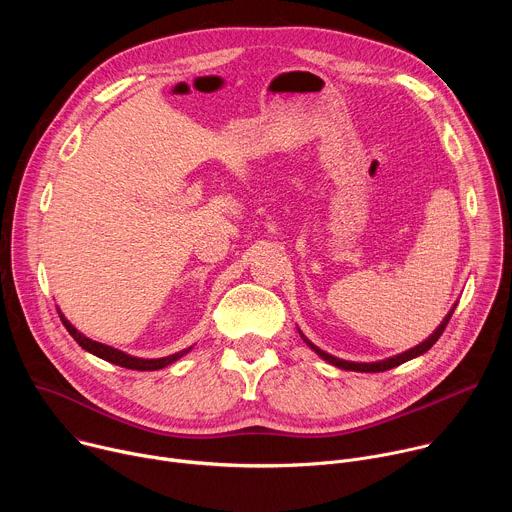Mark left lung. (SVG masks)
Here are the masks:
<instances>
[{
  "label": "left lung",
  "instance_id": "8db88e82",
  "mask_svg": "<svg viewBox=\"0 0 512 512\" xmlns=\"http://www.w3.org/2000/svg\"><path fill=\"white\" fill-rule=\"evenodd\" d=\"M456 306H458V302L452 306V310L446 314V318L442 320V324L437 326L423 342H419L417 346H413V348H409V350H405V352H399V354H395V356H389V358H385V360H375V362H352V360H344V358H336V356H332V354H328V352H324L322 348H318L314 342H310L304 334H302V330L298 328V332H300V336H302V340L320 356V358H324L326 362H330V364H334V367H338V369H344V371H356V373H381V371H389V369H395V367H399V364H403V362H407V360H411V358H417V356H421L423 352H427L435 342H437V338H440L442 334H444V330H446V326H448V322H450V318H452V314H454V310H456Z\"/></svg>",
  "mask_w": 512,
  "mask_h": 512
}]
</instances>
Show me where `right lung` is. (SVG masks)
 <instances>
[{
    "label": "right lung",
    "instance_id": "add662e5",
    "mask_svg": "<svg viewBox=\"0 0 512 512\" xmlns=\"http://www.w3.org/2000/svg\"><path fill=\"white\" fill-rule=\"evenodd\" d=\"M56 310H58V316H60L64 328L68 330V334H70L72 338H75V340L79 342V346H83L87 352H91V354H95V356H99V358H103V360H107V362L119 364V367H123V369H131V371H160V369H166L168 364L176 362L178 358H182L184 354H188V352L192 350V346H188V348H184V350H180V352H174V354L162 356V358H139V356H131V354H127V352H123V350H119V348L101 344V342H97V340L85 336L83 332H79L75 326H72V324L64 318V314L60 312V308H56Z\"/></svg>",
    "mask_w": 512,
    "mask_h": 512
}]
</instances>
